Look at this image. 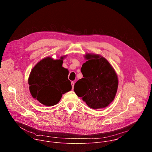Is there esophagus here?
I'll return each instance as SVG.
<instances>
[{"label":"esophagus","instance_id":"34e87169","mask_svg":"<svg viewBox=\"0 0 152 152\" xmlns=\"http://www.w3.org/2000/svg\"><path fill=\"white\" fill-rule=\"evenodd\" d=\"M71 83H72V89L73 90V88H74V85H75V83H74V82H71Z\"/></svg>","mask_w":152,"mask_h":152}]
</instances>
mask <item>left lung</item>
<instances>
[{
  "instance_id": "obj_1",
  "label": "left lung",
  "mask_w": 152,
  "mask_h": 152,
  "mask_svg": "<svg viewBox=\"0 0 152 152\" xmlns=\"http://www.w3.org/2000/svg\"><path fill=\"white\" fill-rule=\"evenodd\" d=\"M81 72L83 78L77 80L74 91L92 109L106 107L114 99L118 88L117 75L104 58L87 54Z\"/></svg>"
}]
</instances>
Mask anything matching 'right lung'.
I'll use <instances>...</instances> for the list:
<instances>
[{"label": "right lung", "instance_id": "right-lung-1", "mask_svg": "<svg viewBox=\"0 0 152 152\" xmlns=\"http://www.w3.org/2000/svg\"><path fill=\"white\" fill-rule=\"evenodd\" d=\"M64 57L53 60L47 57L38 62L32 70L28 83L32 96L46 106H53L63 94L72 90L69 71L62 67Z\"/></svg>", "mask_w": 152, "mask_h": 152}]
</instances>
